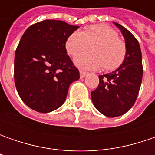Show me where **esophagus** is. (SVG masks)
Segmentation results:
<instances>
[{"instance_id": "34e87169", "label": "esophagus", "mask_w": 155, "mask_h": 155, "mask_svg": "<svg viewBox=\"0 0 155 155\" xmlns=\"http://www.w3.org/2000/svg\"><path fill=\"white\" fill-rule=\"evenodd\" d=\"M79 73H80V77L81 78H84L86 75H88L89 73L88 72H86V71H82V70H80L79 71Z\"/></svg>"}]
</instances>
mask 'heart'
<instances>
[{
  "label": "heart",
  "mask_w": 155,
  "mask_h": 155,
  "mask_svg": "<svg viewBox=\"0 0 155 155\" xmlns=\"http://www.w3.org/2000/svg\"><path fill=\"white\" fill-rule=\"evenodd\" d=\"M91 45L92 53L75 57V64L81 68L94 70L104 65L107 70H113L121 64L126 55L125 43L115 29L104 24L93 25L83 32L75 31L65 43L66 50L72 56L89 49Z\"/></svg>",
  "instance_id": "1"
}]
</instances>
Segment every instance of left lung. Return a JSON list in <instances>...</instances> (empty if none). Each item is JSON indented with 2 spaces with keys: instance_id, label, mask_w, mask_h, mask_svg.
Listing matches in <instances>:
<instances>
[{
  "instance_id": "left-lung-1",
  "label": "left lung",
  "mask_w": 155,
  "mask_h": 155,
  "mask_svg": "<svg viewBox=\"0 0 155 155\" xmlns=\"http://www.w3.org/2000/svg\"><path fill=\"white\" fill-rule=\"evenodd\" d=\"M114 23L125 39L126 56L119 68L111 73L99 76L98 86L91 92L94 106L108 117L122 116L132 108L140 91L143 74L138 40L128 29Z\"/></svg>"
}]
</instances>
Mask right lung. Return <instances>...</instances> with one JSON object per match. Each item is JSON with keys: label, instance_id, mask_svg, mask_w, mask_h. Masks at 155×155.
Segmentation results:
<instances>
[{"label": "right lung", "instance_id": "add662e5", "mask_svg": "<svg viewBox=\"0 0 155 155\" xmlns=\"http://www.w3.org/2000/svg\"><path fill=\"white\" fill-rule=\"evenodd\" d=\"M78 28L45 20L28 27L15 56V84L21 100L32 110L48 113L65 101L79 71L67 55L65 43Z\"/></svg>", "mask_w": 155, "mask_h": 155}]
</instances>
